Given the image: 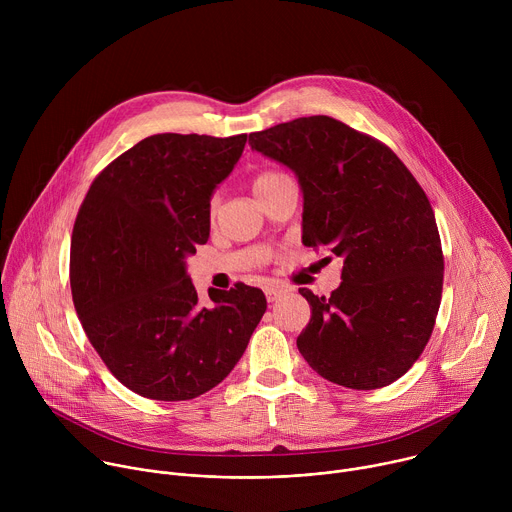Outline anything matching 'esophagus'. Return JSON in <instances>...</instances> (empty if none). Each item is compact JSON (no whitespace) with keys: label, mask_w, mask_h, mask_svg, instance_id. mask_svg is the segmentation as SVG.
<instances>
[{"label":"esophagus","mask_w":512,"mask_h":512,"mask_svg":"<svg viewBox=\"0 0 512 512\" xmlns=\"http://www.w3.org/2000/svg\"><path fill=\"white\" fill-rule=\"evenodd\" d=\"M285 287L283 285H279V283H275V281H271V283H267L265 285V296H267V302H277L281 296H285Z\"/></svg>","instance_id":"esophagus-1"}]
</instances>
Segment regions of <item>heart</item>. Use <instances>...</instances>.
Listing matches in <instances>:
<instances>
[{
	"mask_svg": "<svg viewBox=\"0 0 512 512\" xmlns=\"http://www.w3.org/2000/svg\"><path fill=\"white\" fill-rule=\"evenodd\" d=\"M287 178V174L279 172V170H263L259 172L253 182H251V188L255 192V196L261 200L263 196H267L279 182H283ZM210 216H214V202L210 204Z\"/></svg>",
	"mask_w": 512,
	"mask_h": 512,
	"instance_id": "obj_1",
	"label": "heart"
}]
</instances>
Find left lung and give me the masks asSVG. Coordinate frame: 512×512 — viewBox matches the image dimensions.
Instances as JSON below:
<instances>
[{"label":"left lung","mask_w":512,"mask_h":512,"mask_svg":"<svg viewBox=\"0 0 512 512\" xmlns=\"http://www.w3.org/2000/svg\"><path fill=\"white\" fill-rule=\"evenodd\" d=\"M251 148L296 172L304 245L344 259L330 296L312 308L298 348L330 383L371 391L421 356L442 302L444 253L433 208L383 141L326 117H300L249 135Z\"/></svg>","instance_id":"1"}]
</instances>
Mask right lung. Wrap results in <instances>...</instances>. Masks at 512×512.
<instances>
[{"mask_svg":"<svg viewBox=\"0 0 512 512\" xmlns=\"http://www.w3.org/2000/svg\"><path fill=\"white\" fill-rule=\"evenodd\" d=\"M247 133H158L91 184L72 229L70 289L87 338L113 377L156 401H188L221 383L267 310L235 283L200 306L186 255L210 233V194L239 162Z\"/></svg>","mask_w":512,"mask_h":512,"instance_id":"right-lung-1","label":"right lung"}]
</instances>
